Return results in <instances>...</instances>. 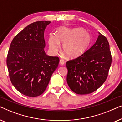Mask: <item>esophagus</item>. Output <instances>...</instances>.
<instances>
[{
  "instance_id": "34e87169",
  "label": "esophagus",
  "mask_w": 122,
  "mask_h": 122,
  "mask_svg": "<svg viewBox=\"0 0 122 122\" xmlns=\"http://www.w3.org/2000/svg\"><path fill=\"white\" fill-rule=\"evenodd\" d=\"M59 64L60 65H61V66H63V65L64 64V61H63V59H61L59 61Z\"/></svg>"
}]
</instances>
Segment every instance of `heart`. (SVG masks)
<instances>
[{
    "label": "heart",
    "mask_w": 122,
    "mask_h": 122,
    "mask_svg": "<svg viewBox=\"0 0 122 122\" xmlns=\"http://www.w3.org/2000/svg\"><path fill=\"white\" fill-rule=\"evenodd\" d=\"M50 50L56 53L59 49L60 43L63 44V51L70 58L79 57L89 48L91 36L82 28H61L56 36L51 34L48 39Z\"/></svg>",
    "instance_id": "heart-1"
}]
</instances>
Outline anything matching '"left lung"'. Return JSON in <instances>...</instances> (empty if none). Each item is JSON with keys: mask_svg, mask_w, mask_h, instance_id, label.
<instances>
[{"mask_svg": "<svg viewBox=\"0 0 122 122\" xmlns=\"http://www.w3.org/2000/svg\"><path fill=\"white\" fill-rule=\"evenodd\" d=\"M98 34L96 43L90 49L66 63L68 85L78 94L96 91L107 78L112 63L109 44L106 37Z\"/></svg>", "mask_w": 122, "mask_h": 122, "instance_id": "1", "label": "left lung"}]
</instances>
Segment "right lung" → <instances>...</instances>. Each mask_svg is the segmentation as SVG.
Returning <instances> with one entry per match:
<instances>
[{
  "label": "right lung",
  "mask_w": 122,
  "mask_h": 122,
  "mask_svg": "<svg viewBox=\"0 0 122 122\" xmlns=\"http://www.w3.org/2000/svg\"><path fill=\"white\" fill-rule=\"evenodd\" d=\"M49 21H38L26 26L11 41L6 59L10 79L21 94L36 97L46 89L59 62L58 56L44 51V34Z\"/></svg>",
  "instance_id": "right-lung-1"
}]
</instances>
